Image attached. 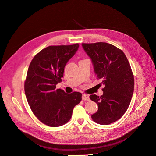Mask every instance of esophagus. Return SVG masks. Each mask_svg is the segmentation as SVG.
I'll list each match as a JSON object with an SVG mask.
<instances>
[{
	"label": "esophagus",
	"instance_id": "1",
	"mask_svg": "<svg viewBox=\"0 0 156 156\" xmlns=\"http://www.w3.org/2000/svg\"><path fill=\"white\" fill-rule=\"evenodd\" d=\"M82 99L83 100H89L90 98H89V95H86V94H83L82 96Z\"/></svg>",
	"mask_w": 156,
	"mask_h": 156
}]
</instances>
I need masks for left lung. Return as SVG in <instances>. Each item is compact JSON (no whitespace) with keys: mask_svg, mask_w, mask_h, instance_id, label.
I'll return each instance as SVG.
<instances>
[{"mask_svg":"<svg viewBox=\"0 0 156 156\" xmlns=\"http://www.w3.org/2000/svg\"><path fill=\"white\" fill-rule=\"evenodd\" d=\"M86 53L92 59L103 94L90 95L97 103L98 111L92 118L98 124L107 125L122 118L129 106L134 92V76L125 53L117 47L107 43H82Z\"/></svg>","mask_w":156,"mask_h":156,"instance_id":"obj_1","label":"left lung"}]
</instances>
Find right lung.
I'll return each mask as SVG.
<instances>
[{"label":"right lung","mask_w":156,"mask_h":156,"mask_svg":"<svg viewBox=\"0 0 156 156\" xmlns=\"http://www.w3.org/2000/svg\"><path fill=\"white\" fill-rule=\"evenodd\" d=\"M78 43L49 46L34 56L25 81V93L34 115L43 123L61 126L72 116L73 108L82 100V94H66L56 89L62 81L64 67L76 53Z\"/></svg>","instance_id":"right-lung-1"}]
</instances>
